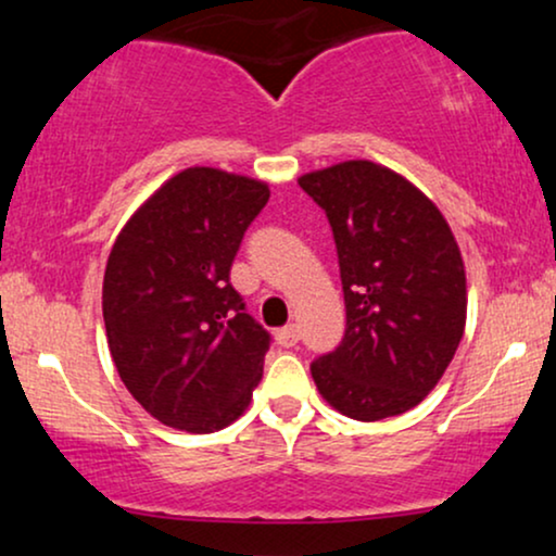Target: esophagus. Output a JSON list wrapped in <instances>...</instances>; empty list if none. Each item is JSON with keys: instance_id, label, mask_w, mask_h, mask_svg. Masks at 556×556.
<instances>
[{"instance_id": "esophagus-1", "label": "esophagus", "mask_w": 556, "mask_h": 556, "mask_svg": "<svg viewBox=\"0 0 556 556\" xmlns=\"http://www.w3.org/2000/svg\"><path fill=\"white\" fill-rule=\"evenodd\" d=\"M298 340H300V329L295 324H290V327L277 331V344H282V348H295Z\"/></svg>"}]
</instances>
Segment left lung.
Returning a JSON list of instances; mask_svg holds the SVG:
<instances>
[{
	"instance_id": "8db88e82",
	"label": "left lung",
	"mask_w": 556,
	"mask_h": 556,
	"mask_svg": "<svg viewBox=\"0 0 556 556\" xmlns=\"http://www.w3.org/2000/svg\"><path fill=\"white\" fill-rule=\"evenodd\" d=\"M327 212L348 327L311 363L318 392L342 416L381 420L439 384L465 331V264L450 225L413 182L355 159L298 180Z\"/></svg>"
}]
</instances>
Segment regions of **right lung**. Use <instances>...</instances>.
<instances>
[{"label": "right lung", "instance_id": "add662e5", "mask_svg": "<svg viewBox=\"0 0 556 556\" xmlns=\"http://www.w3.org/2000/svg\"><path fill=\"white\" fill-rule=\"evenodd\" d=\"M269 185L214 167L169 177L114 240L101 308L127 392L156 420L212 433L245 413L269 331L245 314L229 269Z\"/></svg>", "mask_w": 556, "mask_h": 556}]
</instances>
